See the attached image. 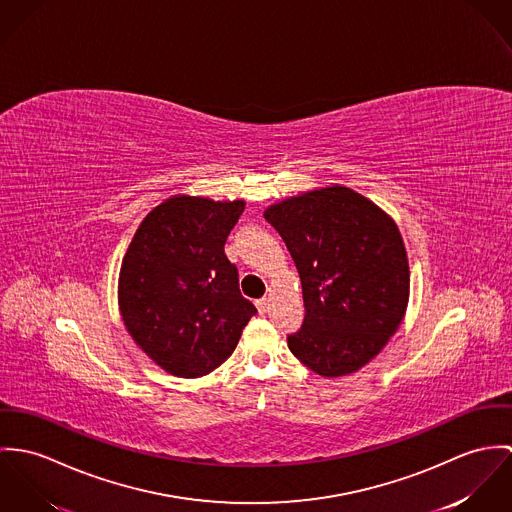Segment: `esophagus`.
I'll use <instances>...</instances> for the list:
<instances>
[{"instance_id": "1", "label": "esophagus", "mask_w": 512, "mask_h": 512, "mask_svg": "<svg viewBox=\"0 0 512 512\" xmlns=\"http://www.w3.org/2000/svg\"><path fill=\"white\" fill-rule=\"evenodd\" d=\"M255 306H257V310H259V314H267L269 308H271V300H269V298H259V300L255 302Z\"/></svg>"}]
</instances>
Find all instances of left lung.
<instances>
[{"instance_id": "left-lung-1", "label": "left lung", "mask_w": 512, "mask_h": 512, "mask_svg": "<svg viewBox=\"0 0 512 512\" xmlns=\"http://www.w3.org/2000/svg\"><path fill=\"white\" fill-rule=\"evenodd\" d=\"M302 283L304 324L288 349L322 377L367 365L404 318L408 257L397 224L359 192L334 184L265 210Z\"/></svg>"}]
</instances>
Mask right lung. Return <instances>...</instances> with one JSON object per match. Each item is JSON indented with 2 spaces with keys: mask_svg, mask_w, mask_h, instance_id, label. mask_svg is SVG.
Instances as JSON below:
<instances>
[{
  "mask_svg": "<svg viewBox=\"0 0 512 512\" xmlns=\"http://www.w3.org/2000/svg\"><path fill=\"white\" fill-rule=\"evenodd\" d=\"M243 210V200L178 194L147 214L127 247L117 286L123 324L171 375L212 373L257 314L224 253Z\"/></svg>",
  "mask_w": 512,
  "mask_h": 512,
  "instance_id": "add662e5",
  "label": "right lung"
}]
</instances>
